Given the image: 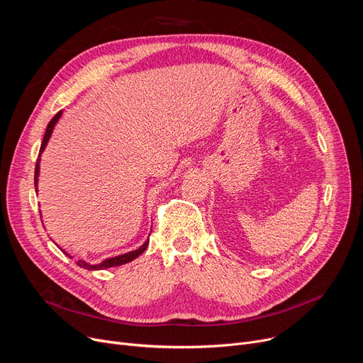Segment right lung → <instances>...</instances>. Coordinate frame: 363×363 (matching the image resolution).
Wrapping results in <instances>:
<instances>
[{
	"instance_id": "obj_1",
	"label": "right lung",
	"mask_w": 363,
	"mask_h": 363,
	"mask_svg": "<svg viewBox=\"0 0 363 363\" xmlns=\"http://www.w3.org/2000/svg\"><path fill=\"white\" fill-rule=\"evenodd\" d=\"M62 114H63V111L57 113L55 116L50 121V123H48V126H47V130H45V135H44V140H43V144H41V148H40V155H38V160H36V167H35V189H36V191H38V177H40L41 155L44 152V150H45V147H47V144H48V141H50V138H51V133H52V130H54V126L57 125V122H59V119L62 118ZM148 242H150V237L145 240V242H144L143 245L138 247L137 250L128 252V253H123V255H119V256H114V257L104 259L103 262L95 263V264L88 263L86 260H82V259L74 260V262H76V264L81 266V268L88 269V271H103V269H107V268H113V266H121V264H125V263H128V262H130V260H133V259H137L140 255H143V253L145 252V249L148 247ZM59 249H60V247H59ZM60 250H62L67 257L73 259V256H70L66 250H63V249H60Z\"/></svg>"
}]
</instances>
